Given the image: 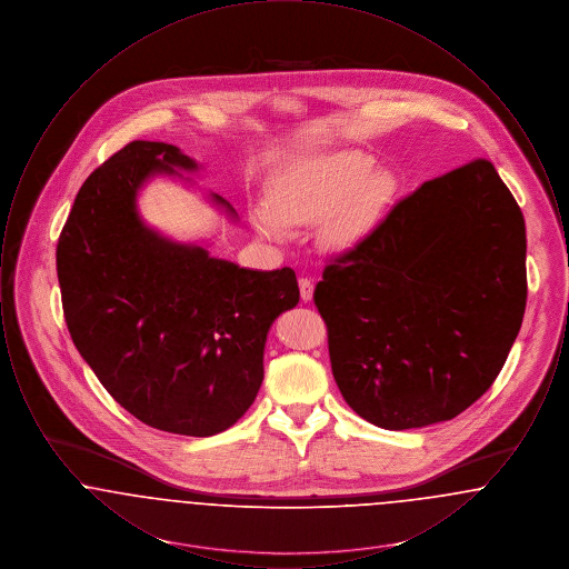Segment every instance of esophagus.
<instances>
[{
	"label": "esophagus",
	"instance_id": "34e87169",
	"mask_svg": "<svg viewBox=\"0 0 569 569\" xmlns=\"http://www.w3.org/2000/svg\"><path fill=\"white\" fill-rule=\"evenodd\" d=\"M298 288H300V298L307 302L313 298V281L309 277H300L298 279Z\"/></svg>",
	"mask_w": 569,
	"mask_h": 569
}]
</instances>
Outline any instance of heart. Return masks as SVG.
Wrapping results in <instances>:
<instances>
[{"label":"heart","instance_id":"heart-1","mask_svg":"<svg viewBox=\"0 0 569 569\" xmlns=\"http://www.w3.org/2000/svg\"><path fill=\"white\" fill-rule=\"evenodd\" d=\"M395 193V174L376 170V160L362 151L311 156L274 174L269 202L253 207V223L267 239L286 241L292 223L325 214L320 241L328 249H348L373 228Z\"/></svg>","mask_w":569,"mask_h":569}]
</instances>
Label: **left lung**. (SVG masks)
Instances as JSON below:
<instances>
[{
	"label": "left lung",
	"instance_id": "8db88e82",
	"mask_svg": "<svg viewBox=\"0 0 569 569\" xmlns=\"http://www.w3.org/2000/svg\"><path fill=\"white\" fill-rule=\"evenodd\" d=\"M525 258L522 211L488 160L399 200L313 292L346 403L388 431L476 403L522 325Z\"/></svg>",
	"mask_w": 569,
	"mask_h": 569
}]
</instances>
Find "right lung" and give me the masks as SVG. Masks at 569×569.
Returning a JSON list of instances; mask_svg holds the SVG:
<instances>
[{"instance_id": "1", "label": "right lung", "mask_w": 569, "mask_h": 569, "mask_svg": "<svg viewBox=\"0 0 569 569\" xmlns=\"http://www.w3.org/2000/svg\"><path fill=\"white\" fill-rule=\"evenodd\" d=\"M174 168L198 166L151 140L96 168L59 234L57 277L70 337L110 397L147 427L209 437L253 403L267 332L300 292L288 267L249 271L149 230L136 193Z\"/></svg>"}]
</instances>
